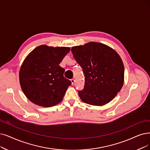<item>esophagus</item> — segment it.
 I'll use <instances>...</instances> for the list:
<instances>
[{"label":"esophagus","instance_id":"obj_1","mask_svg":"<svg viewBox=\"0 0 150 150\" xmlns=\"http://www.w3.org/2000/svg\"><path fill=\"white\" fill-rule=\"evenodd\" d=\"M71 83H72V85H73L74 83V82H75L74 79H71Z\"/></svg>","mask_w":150,"mask_h":150}]
</instances>
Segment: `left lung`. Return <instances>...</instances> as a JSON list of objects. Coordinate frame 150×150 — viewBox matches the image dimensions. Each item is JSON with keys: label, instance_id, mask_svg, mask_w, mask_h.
<instances>
[{"label": "left lung", "instance_id": "obj_1", "mask_svg": "<svg viewBox=\"0 0 150 150\" xmlns=\"http://www.w3.org/2000/svg\"><path fill=\"white\" fill-rule=\"evenodd\" d=\"M74 59L84 74V86L78 93L87 104L102 106L111 101L123 86L124 67L117 53L98 42L72 47Z\"/></svg>", "mask_w": 150, "mask_h": 150}]
</instances>
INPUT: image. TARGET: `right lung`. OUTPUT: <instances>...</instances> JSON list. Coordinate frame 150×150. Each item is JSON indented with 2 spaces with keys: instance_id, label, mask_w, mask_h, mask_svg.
Returning <instances> with one entry per match:
<instances>
[{
  "instance_id": "right-lung-1",
  "label": "right lung",
  "mask_w": 150,
  "mask_h": 150,
  "mask_svg": "<svg viewBox=\"0 0 150 150\" xmlns=\"http://www.w3.org/2000/svg\"><path fill=\"white\" fill-rule=\"evenodd\" d=\"M69 51V47L42 45L26 58L20 71V82L24 93L33 103L50 107L63 100L71 82L64 77L65 70L59 64Z\"/></svg>"
}]
</instances>
